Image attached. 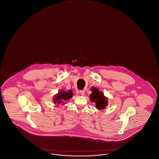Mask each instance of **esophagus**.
<instances>
[{
	"mask_svg": "<svg viewBox=\"0 0 159 159\" xmlns=\"http://www.w3.org/2000/svg\"><path fill=\"white\" fill-rule=\"evenodd\" d=\"M80 94L82 95H84V91H80Z\"/></svg>",
	"mask_w": 159,
	"mask_h": 159,
	"instance_id": "esophagus-1",
	"label": "esophagus"
}]
</instances>
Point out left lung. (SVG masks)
Here are the masks:
<instances>
[{"instance_id": "1", "label": "left lung", "mask_w": 159, "mask_h": 159, "mask_svg": "<svg viewBox=\"0 0 159 159\" xmlns=\"http://www.w3.org/2000/svg\"><path fill=\"white\" fill-rule=\"evenodd\" d=\"M92 93L89 96L91 102L95 103V107L98 110H103L108 106V98L106 97L104 93L99 91L95 87H92L91 89Z\"/></svg>"}]
</instances>
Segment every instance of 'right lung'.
<instances>
[{"instance_id":"add662e5","label":"right lung","mask_w":159,"mask_h":159,"mask_svg":"<svg viewBox=\"0 0 159 159\" xmlns=\"http://www.w3.org/2000/svg\"><path fill=\"white\" fill-rule=\"evenodd\" d=\"M73 91L69 90L68 91L61 90L58 93L55 94L53 97V102L54 104L64 105L71 98L73 93Z\"/></svg>"}]
</instances>
